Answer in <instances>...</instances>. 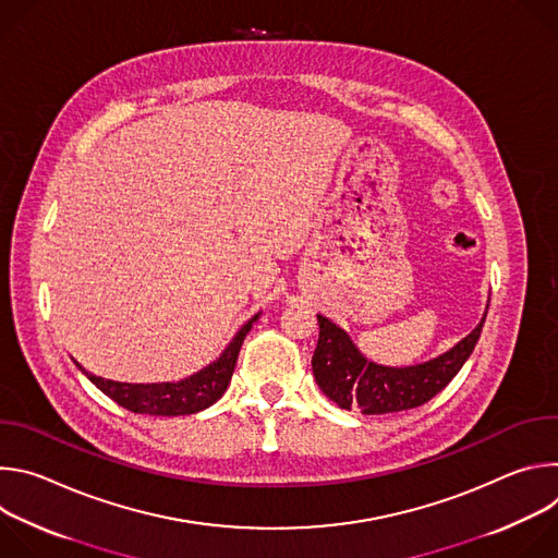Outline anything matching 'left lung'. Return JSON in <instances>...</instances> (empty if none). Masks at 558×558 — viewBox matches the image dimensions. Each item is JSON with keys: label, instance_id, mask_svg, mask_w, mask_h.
Here are the masks:
<instances>
[{"label": "left lung", "instance_id": "left-lung-1", "mask_svg": "<svg viewBox=\"0 0 558 558\" xmlns=\"http://www.w3.org/2000/svg\"><path fill=\"white\" fill-rule=\"evenodd\" d=\"M484 323L486 313L461 342L428 362L381 366L366 360L344 329L333 325L329 317L317 315L320 338L311 360L313 375L320 390L344 411L360 409L364 415H384L417 409L433 400L459 373L474 351Z\"/></svg>", "mask_w": 558, "mask_h": 558}]
</instances>
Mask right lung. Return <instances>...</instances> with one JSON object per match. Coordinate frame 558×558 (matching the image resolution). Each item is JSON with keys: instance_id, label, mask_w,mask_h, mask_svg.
Wrapping results in <instances>:
<instances>
[{"instance_id": "1", "label": "right lung", "mask_w": 558, "mask_h": 558, "mask_svg": "<svg viewBox=\"0 0 558 558\" xmlns=\"http://www.w3.org/2000/svg\"><path fill=\"white\" fill-rule=\"evenodd\" d=\"M256 313L247 325L241 327V331L235 333V338L227 344L222 355L205 366L203 371L181 379V381H161V384H128V381H114V379H104L93 373H88L82 364H76L82 368L88 379L104 390L110 400H114L119 407L138 413V415H161V417H174V415H192L198 411L209 409L214 402H218L222 392L227 390L238 353H241V347L252 331V325L258 320Z\"/></svg>"}]
</instances>
